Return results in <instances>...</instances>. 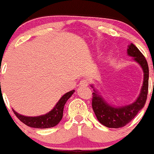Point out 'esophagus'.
<instances>
[{
	"label": "esophagus",
	"mask_w": 154,
	"mask_h": 154,
	"mask_svg": "<svg viewBox=\"0 0 154 154\" xmlns=\"http://www.w3.org/2000/svg\"><path fill=\"white\" fill-rule=\"evenodd\" d=\"M89 84V82L87 79H82V80L79 82V85L80 86H87V85Z\"/></svg>",
	"instance_id": "1"
}]
</instances>
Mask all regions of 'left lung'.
<instances>
[{"mask_svg": "<svg viewBox=\"0 0 154 154\" xmlns=\"http://www.w3.org/2000/svg\"><path fill=\"white\" fill-rule=\"evenodd\" d=\"M128 56L134 57V60L137 62L142 68L144 73L143 83L141 86L139 95L131 104L114 106L108 103L97 90L91 85L94 89L92 98V108L97 119L101 124L108 128H120L126 126L144 107L146 104L149 87V67L145 56L134 44H130L127 48Z\"/></svg>", "mask_w": 154, "mask_h": 154, "instance_id": "obj_1", "label": "left lung"}]
</instances>
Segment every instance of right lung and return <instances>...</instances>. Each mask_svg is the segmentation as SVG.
<instances>
[{"instance_id": "1", "label": "right lung", "mask_w": 154, "mask_h": 154, "mask_svg": "<svg viewBox=\"0 0 154 154\" xmlns=\"http://www.w3.org/2000/svg\"><path fill=\"white\" fill-rule=\"evenodd\" d=\"M75 92V90H72L71 91L67 92L65 94H63L60 99L58 101L56 106L51 111L43 115L35 117H29L24 116L21 114H18L17 112H13L16 114V116L20 120V121L27 125L28 126L32 128H39V129H46V128H51L56 126L63 118V108L64 105L67 103V101L71 98V96Z\"/></svg>"}]
</instances>
